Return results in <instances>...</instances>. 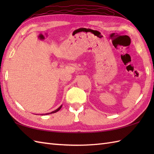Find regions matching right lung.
I'll use <instances>...</instances> for the list:
<instances>
[{"instance_id": "right-lung-1", "label": "right lung", "mask_w": 154, "mask_h": 154, "mask_svg": "<svg viewBox=\"0 0 154 154\" xmlns=\"http://www.w3.org/2000/svg\"><path fill=\"white\" fill-rule=\"evenodd\" d=\"M61 106H62V105H61L60 107L58 108V109H57L56 110H54V111H52V112H50V113H46V114H42V115H48V114H52V113H55V112H57V111H59L60 110V109H61Z\"/></svg>"}]
</instances>
